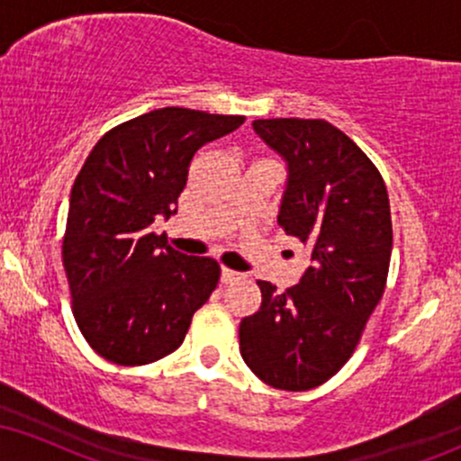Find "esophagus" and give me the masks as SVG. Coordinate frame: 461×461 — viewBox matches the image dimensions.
<instances>
[{
  "mask_svg": "<svg viewBox=\"0 0 461 461\" xmlns=\"http://www.w3.org/2000/svg\"><path fill=\"white\" fill-rule=\"evenodd\" d=\"M236 279H240V273L238 271H231V268H221V282L223 284H231L236 282Z\"/></svg>",
  "mask_w": 461,
  "mask_h": 461,
  "instance_id": "34e87169",
  "label": "esophagus"
}]
</instances>
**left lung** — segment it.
<instances>
[{
    "label": "left lung",
    "instance_id": "8db88e82",
    "mask_svg": "<svg viewBox=\"0 0 461 461\" xmlns=\"http://www.w3.org/2000/svg\"><path fill=\"white\" fill-rule=\"evenodd\" d=\"M253 131L285 162L277 223L312 249L297 285L258 282L262 305L240 321V356L264 384L310 390L356 351L393 256L388 190L366 153L322 119H258Z\"/></svg>",
    "mask_w": 461,
    "mask_h": 461
}]
</instances>
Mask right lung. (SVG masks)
<instances>
[{
	"label": "right lung",
	"mask_w": 461,
	"mask_h": 461,
	"mask_svg": "<svg viewBox=\"0 0 461 461\" xmlns=\"http://www.w3.org/2000/svg\"><path fill=\"white\" fill-rule=\"evenodd\" d=\"M245 116L160 108L99 139L68 199L62 262L86 342L121 366L182 345L221 277L219 262L167 245L149 225L177 212L193 156Z\"/></svg>",
	"instance_id": "1"
}]
</instances>
